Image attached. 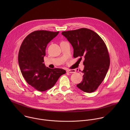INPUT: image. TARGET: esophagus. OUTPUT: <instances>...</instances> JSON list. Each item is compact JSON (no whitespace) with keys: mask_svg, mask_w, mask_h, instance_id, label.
I'll return each mask as SVG.
<instances>
[{"mask_svg":"<svg viewBox=\"0 0 130 130\" xmlns=\"http://www.w3.org/2000/svg\"><path fill=\"white\" fill-rule=\"evenodd\" d=\"M76 70L75 69H71V70H67L66 72L70 73H75L76 72Z\"/></svg>","mask_w":130,"mask_h":130,"instance_id":"1","label":"esophagus"}]
</instances>
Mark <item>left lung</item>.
<instances>
[{
    "label": "left lung",
    "instance_id": "1",
    "mask_svg": "<svg viewBox=\"0 0 130 130\" xmlns=\"http://www.w3.org/2000/svg\"><path fill=\"white\" fill-rule=\"evenodd\" d=\"M73 48V57L84 59L83 79L77 86L86 92L95 91L104 79L110 64L107 47L101 37L87 28L62 32Z\"/></svg>",
    "mask_w": 130,
    "mask_h": 130
}]
</instances>
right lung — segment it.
I'll use <instances>...</instances> for the list:
<instances>
[{"mask_svg": "<svg viewBox=\"0 0 130 130\" xmlns=\"http://www.w3.org/2000/svg\"><path fill=\"white\" fill-rule=\"evenodd\" d=\"M59 32L35 31L24 40L18 53V64L26 82L40 91L52 88L66 71L50 69L44 63L47 44Z\"/></svg>", "mask_w": 130, "mask_h": 130, "instance_id": "right-lung-1", "label": "right lung"}]
</instances>
